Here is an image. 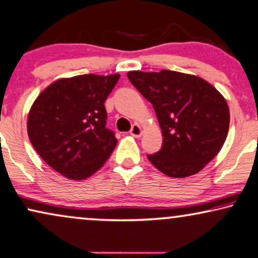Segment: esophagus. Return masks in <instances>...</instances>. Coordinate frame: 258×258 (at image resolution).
Instances as JSON below:
<instances>
[{
  "label": "esophagus",
  "mask_w": 258,
  "mask_h": 258,
  "mask_svg": "<svg viewBox=\"0 0 258 258\" xmlns=\"http://www.w3.org/2000/svg\"><path fill=\"white\" fill-rule=\"evenodd\" d=\"M130 134H132L134 137H141V135H142L141 126H140L139 124H134L132 130H130Z\"/></svg>",
  "instance_id": "esophagus-1"
}]
</instances>
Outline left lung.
I'll return each instance as SVG.
<instances>
[{
  "instance_id": "1",
  "label": "left lung",
  "mask_w": 258,
  "mask_h": 258,
  "mask_svg": "<svg viewBox=\"0 0 258 258\" xmlns=\"http://www.w3.org/2000/svg\"><path fill=\"white\" fill-rule=\"evenodd\" d=\"M128 78L155 110L162 148L148 156L163 174L186 178L202 170L225 142L229 106L215 86L197 76L162 70L130 71Z\"/></svg>"
}]
</instances>
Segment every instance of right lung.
I'll return each mask as SVG.
<instances>
[{
  "instance_id": "add662e5",
  "label": "right lung",
  "mask_w": 258,
  "mask_h": 258,
  "mask_svg": "<svg viewBox=\"0 0 258 258\" xmlns=\"http://www.w3.org/2000/svg\"><path fill=\"white\" fill-rule=\"evenodd\" d=\"M119 75H82L55 80L38 96L27 119L31 143L49 167L68 179L84 180L117 145L105 128L104 102Z\"/></svg>"
}]
</instances>
